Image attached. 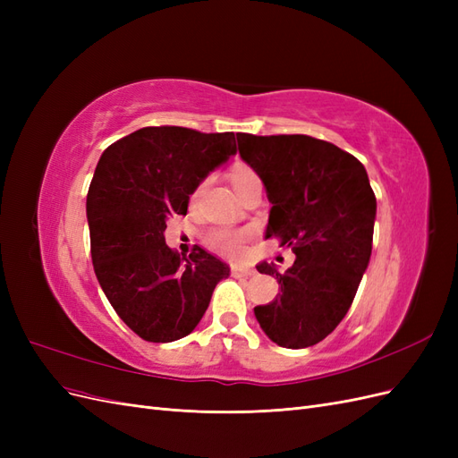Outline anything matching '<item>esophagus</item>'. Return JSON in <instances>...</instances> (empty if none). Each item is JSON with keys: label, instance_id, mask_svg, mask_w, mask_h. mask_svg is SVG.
I'll list each match as a JSON object with an SVG mask.
<instances>
[{"label": "esophagus", "instance_id": "obj_1", "mask_svg": "<svg viewBox=\"0 0 458 458\" xmlns=\"http://www.w3.org/2000/svg\"><path fill=\"white\" fill-rule=\"evenodd\" d=\"M231 273L234 276H252L256 273V269L250 266H244V263H233Z\"/></svg>", "mask_w": 458, "mask_h": 458}]
</instances>
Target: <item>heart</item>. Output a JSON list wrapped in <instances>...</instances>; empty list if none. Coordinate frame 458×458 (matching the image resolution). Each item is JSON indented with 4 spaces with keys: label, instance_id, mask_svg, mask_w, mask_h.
Wrapping results in <instances>:
<instances>
[{
    "label": "heart",
    "instance_id": "b5f03b06",
    "mask_svg": "<svg viewBox=\"0 0 458 458\" xmlns=\"http://www.w3.org/2000/svg\"><path fill=\"white\" fill-rule=\"evenodd\" d=\"M231 182L234 191H237V195H242V192L252 187L256 183H259V177L254 170L250 168H237L231 174ZM204 183H200V187L197 189V195L202 191ZM246 231H233V229H216L210 234H208V242H210L212 248L219 252H225V254H237L241 252L242 244L246 242Z\"/></svg>",
    "mask_w": 458,
    "mask_h": 458
}]
</instances>
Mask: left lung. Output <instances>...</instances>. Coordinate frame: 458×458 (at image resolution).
I'll return each mask as SVG.
<instances>
[{
  "label": "left lung",
  "instance_id": "obj_1",
  "mask_svg": "<svg viewBox=\"0 0 458 458\" xmlns=\"http://www.w3.org/2000/svg\"><path fill=\"white\" fill-rule=\"evenodd\" d=\"M237 141L271 202L266 239L296 254L286 271L256 266L281 286L267 306L254 308L256 318L281 348H310L340 325L355 298L372 252L377 197L365 165L328 141L252 133H237Z\"/></svg>",
  "mask_w": 458,
  "mask_h": 458
}]
</instances>
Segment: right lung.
<instances>
[{
	"label": "right lung",
	"mask_w": 458,
	"mask_h": 458,
	"mask_svg": "<svg viewBox=\"0 0 458 458\" xmlns=\"http://www.w3.org/2000/svg\"><path fill=\"white\" fill-rule=\"evenodd\" d=\"M234 152V133L141 128L105 148L88 191L91 259L118 317L147 342L191 335L229 266L204 248L179 256L165 221L185 216L202 179Z\"/></svg>",
	"instance_id": "obj_1"
}]
</instances>
